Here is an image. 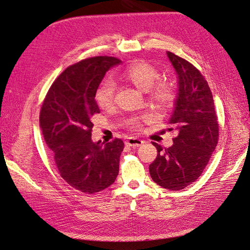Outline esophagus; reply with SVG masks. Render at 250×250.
Here are the masks:
<instances>
[{
	"mask_svg": "<svg viewBox=\"0 0 250 250\" xmlns=\"http://www.w3.org/2000/svg\"><path fill=\"white\" fill-rule=\"evenodd\" d=\"M125 144L128 146L136 148L144 144V141H142L141 139H137V137H130V139L125 141Z\"/></svg>",
	"mask_w": 250,
	"mask_h": 250,
	"instance_id": "1",
	"label": "esophagus"
}]
</instances>
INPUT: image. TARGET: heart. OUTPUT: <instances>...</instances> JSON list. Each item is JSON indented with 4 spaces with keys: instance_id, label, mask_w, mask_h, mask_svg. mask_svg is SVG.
Listing matches in <instances>:
<instances>
[{
    "instance_id": "heart-1",
    "label": "heart",
    "mask_w": 250,
    "mask_h": 250,
    "mask_svg": "<svg viewBox=\"0 0 250 250\" xmlns=\"http://www.w3.org/2000/svg\"><path fill=\"white\" fill-rule=\"evenodd\" d=\"M124 76L133 86L142 91H149L151 99L161 106H166L172 102L174 93L173 89L166 83H158L160 79V72L155 66L147 62H135L128 66ZM115 94V83L113 79L107 78L101 83L95 91V101L100 107L107 108L113 105ZM132 125H136L137 120L132 119Z\"/></svg>"
}]
</instances>
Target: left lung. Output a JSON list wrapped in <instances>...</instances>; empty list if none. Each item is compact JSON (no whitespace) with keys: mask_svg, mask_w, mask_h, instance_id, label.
I'll return each mask as SVG.
<instances>
[{"mask_svg":"<svg viewBox=\"0 0 250 250\" xmlns=\"http://www.w3.org/2000/svg\"><path fill=\"white\" fill-rule=\"evenodd\" d=\"M167 56L176 73L177 94L168 125L177 136L163 149L157 143L156 160L149 166L153 182L168 190H182L198 179L218 143L213 94L198 68L173 52Z\"/></svg>","mask_w":250,"mask_h":250,"instance_id":"obj_1","label":"left lung"}]
</instances>
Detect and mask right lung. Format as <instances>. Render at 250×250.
<instances>
[{"label": "right lung", "mask_w": 250, "mask_h": 250, "mask_svg": "<svg viewBox=\"0 0 250 250\" xmlns=\"http://www.w3.org/2000/svg\"><path fill=\"white\" fill-rule=\"evenodd\" d=\"M121 61L94 57L76 63L51 84L42 105L40 126L61 177L82 192L95 193L114 184L125 144L93 142L92 116L100 114L95 91L105 74Z\"/></svg>", "instance_id": "right-lung-1"}]
</instances>
